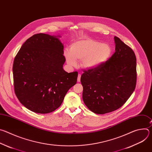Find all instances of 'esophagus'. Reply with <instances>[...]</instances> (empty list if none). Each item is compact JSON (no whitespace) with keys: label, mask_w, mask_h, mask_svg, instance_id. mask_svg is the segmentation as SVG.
Wrapping results in <instances>:
<instances>
[{"label":"esophagus","mask_w":152,"mask_h":152,"mask_svg":"<svg viewBox=\"0 0 152 152\" xmlns=\"http://www.w3.org/2000/svg\"><path fill=\"white\" fill-rule=\"evenodd\" d=\"M80 76H81V75L80 74H79L78 76H77V82H79L80 81Z\"/></svg>","instance_id":"1"}]
</instances>
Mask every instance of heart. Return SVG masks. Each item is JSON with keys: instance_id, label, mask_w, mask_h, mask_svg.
Masks as SVG:
<instances>
[{"instance_id": "1", "label": "heart", "mask_w": 152, "mask_h": 152, "mask_svg": "<svg viewBox=\"0 0 152 152\" xmlns=\"http://www.w3.org/2000/svg\"><path fill=\"white\" fill-rule=\"evenodd\" d=\"M111 48L106 43L91 39L83 38L72 43L70 49L64 50V56L70 66L75 67L77 61H82V66L86 69H95L110 58Z\"/></svg>"}]
</instances>
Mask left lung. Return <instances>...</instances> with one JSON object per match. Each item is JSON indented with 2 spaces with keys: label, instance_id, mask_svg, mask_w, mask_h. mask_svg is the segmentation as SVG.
I'll return each mask as SVG.
<instances>
[{
  "label": "left lung",
  "instance_id": "1",
  "mask_svg": "<svg viewBox=\"0 0 152 152\" xmlns=\"http://www.w3.org/2000/svg\"><path fill=\"white\" fill-rule=\"evenodd\" d=\"M115 52L99 67L84 71L80 77L82 99L92 112L111 113L121 107L135 90L137 59L132 49L114 37Z\"/></svg>",
  "mask_w": 152,
  "mask_h": 152
}]
</instances>
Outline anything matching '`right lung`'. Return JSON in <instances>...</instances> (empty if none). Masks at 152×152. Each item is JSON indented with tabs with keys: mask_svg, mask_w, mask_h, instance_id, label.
Here are the masks:
<instances>
[{
	"mask_svg": "<svg viewBox=\"0 0 152 152\" xmlns=\"http://www.w3.org/2000/svg\"><path fill=\"white\" fill-rule=\"evenodd\" d=\"M59 35L35 34L15 56L12 67L14 91L29 110L48 114L62 104L69 90L76 83L77 72L63 69L66 61Z\"/></svg>",
	"mask_w": 152,
	"mask_h": 152,
	"instance_id": "right-lung-1",
	"label": "right lung"
}]
</instances>
